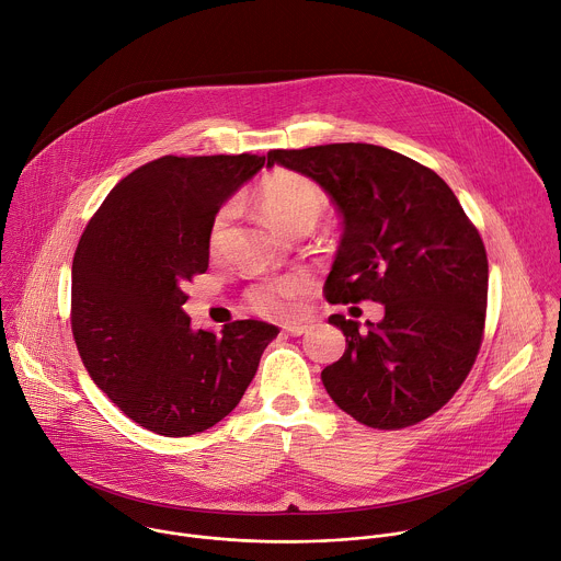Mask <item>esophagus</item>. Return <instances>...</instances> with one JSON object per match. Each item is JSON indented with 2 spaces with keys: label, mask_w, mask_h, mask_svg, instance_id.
Returning <instances> with one entry per match:
<instances>
[{
  "label": "esophagus",
  "mask_w": 561,
  "mask_h": 561,
  "mask_svg": "<svg viewBox=\"0 0 561 561\" xmlns=\"http://www.w3.org/2000/svg\"><path fill=\"white\" fill-rule=\"evenodd\" d=\"M308 329H310L308 324H288V327H284V331H286L288 335H293V337L308 333Z\"/></svg>",
  "instance_id": "obj_1"
}]
</instances>
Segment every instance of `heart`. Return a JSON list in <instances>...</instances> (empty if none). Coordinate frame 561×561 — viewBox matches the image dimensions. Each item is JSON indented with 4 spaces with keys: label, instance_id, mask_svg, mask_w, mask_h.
I'll list each match as a JSON object with an SVG mask.
<instances>
[{
    "label": "heart",
    "instance_id": "b5f03b06",
    "mask_svg": "<svg viewBox=\"0 0 561 561\" xmlns=\"http://www.w3.org/2000/svg\"><path fill=\"white\" fill-rule=\"evenodd\" d=\"M257 204L273 226L284 232L297 228H314L329 210V197L312 180L297 173H275L260 186ZM232 217V206H224L210 226V244L217 247L221 232ZM304 290V279L284 277L262 284L251 290V306L266 317H284L295 304L293 299Z\"/></svg>",
    "mask_w": 561,
    "mask_h": 561
}]
</instances>
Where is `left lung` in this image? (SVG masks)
<instances>
[{"label":"left lung","instance_id":"8db88e82","mask_svg":"<svg viewBox=\"0 0 561 561\" xmlns=\"http://www.w3.org/2000/svg\"><path fill=\"white\" fill-rule=\"evenodd\" d=\"M324 188L344 234L327 277L331 304L373 299L377 324L331 314L344 355L322 370L333 402L379 431L437 413L470 373L484 333L489 260L455 193L415 159L375 144L271 150Z\"/></svg>","mask_w":561,"mask_h":561}]
</instances>
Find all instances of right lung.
Wrapping results in <instances>:
<instances>
[{
  "label": "right lung",
  "mask_w": 561,
  "mask_h": 561,
  "mask_svg": "<svg viewBox=\"0 0 561 561\" xmlns=\"http://www.w3.org/2000/svg\"><path fill=\"white\" fill-rule=\"evenodd\" d=\"M262 154H167L133 171L89 221L72 257V337L93 381L139 426L188 437L244 397L279 329L239 319L191 327L184 284L206 273L219 208Z\"/></svg>",
  "instance_id": "right-lung-1"
}]
</instances>
